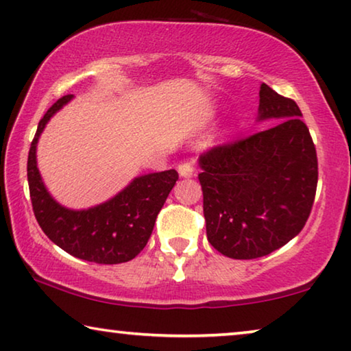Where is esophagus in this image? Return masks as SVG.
<instances>
[{"instance_id": "obj_1", "label": "esophagus", "mask_w": 351, "mask_h": 351, "mask_svg": "<svg viewBox=\"0 0 351 351\" xmlns=\"http://www.w3.org/2000/svg\"><path fill=\"white\" fill-rule=\"evenodd\" d=\"M177 171H179L180 177H183V179H190V177L194 176V168L191 163H180L179 166H177Z\"/></svg>"}]
</instances>
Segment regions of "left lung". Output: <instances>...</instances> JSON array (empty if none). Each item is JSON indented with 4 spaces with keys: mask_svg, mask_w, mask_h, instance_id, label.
I'll return each mask as SVG.
<instances>
[{
    "mask_svg": "<svg viewBox=\"0 0 351 351\" xmlns=\"http://www.w3.org/2000/svg\"><path fill=\"white\" fill-rule=\"evenodd\" d=\"M301 116L293 100L262 83L257 122H279L199 157L207 239L223 256H267L304 228L319 168Z\"/></svg>",
    "mask_w": 351,
    "mask_h": 351,
    "instance_id": "left-lung-1",
    "label": "left lung"
}]
</instances>
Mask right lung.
Wrapping results in <instances>:
<instances>
[{
	"label": "right lung",
	"mask_w": 351,
	"mask_h": 351,
	"mask_svg": "<svg viewBox=\"0 0 351 351\" xmlns=\"http://www.w3.org/2000/svg\"><path fill=\"white\" fill-rule=\"evenodd\" d=\"M73 95L59 99L42 117L28 155V183L32 210L45 235L70 256L88 262H128L144 250L155 219L179 174L176 169L138 176L116 196L99 206L75 210L59 204L47 190L37 168V143L48 121Z\"/></svg>",
	"instance_id": "add662e5"
}]
</instances>
